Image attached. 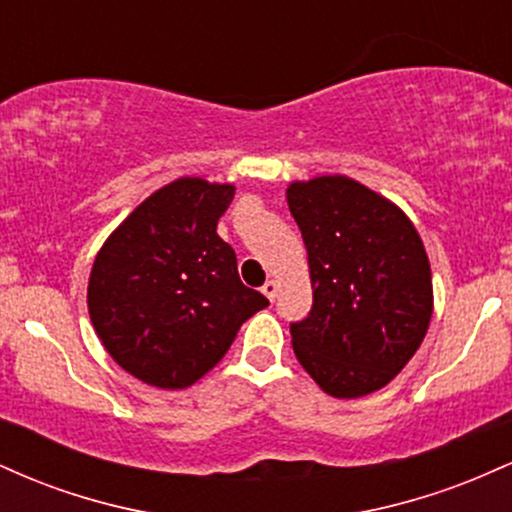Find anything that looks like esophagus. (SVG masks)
<instances>
[{"mask_svg":"<svg viewBox=\"0 0 512 512\" xmlns=\"http://www.w3.org/2000/svg\"><path fill=\"white\" fill-rule=\"evenodd\" d=\"M262 293H264V296L269 298V301H274L276 293H279V281H276V279H269L267 284L262 286Z\"/></svg>","mask_w":512,"mask_h":512,"instance_id":"obj_1","label":"esophagus"}]
</instances>
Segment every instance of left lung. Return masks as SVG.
<instances>
[{
	"label": "left lung",
	"mask_w": 512,
	"mask_h": 512,
	"mask_svg": "<svg viewBox=\"0 0 512 512\" xmlns=\"http://www.w3.org/2000/svg\"><path fill=\"white\" fill-rule=\"evenodd\" d=\"M286 202L308 252L313 310L291 325L305 373L337 399L402 373L433 315L424 240L392 199L349 175L293 180Z\"/></svg>",
	"instance_id": "8db88e82"
}]
</instances>
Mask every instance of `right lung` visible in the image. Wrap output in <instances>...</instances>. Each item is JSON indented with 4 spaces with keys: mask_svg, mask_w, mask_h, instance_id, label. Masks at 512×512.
I'll return each mask as SVG.
<instances>
[{
    "mask_svg": "<svg viewBox=\"0 0 512 512\" xmlns=\"http://www.w3.org/2000/svg\"><path fill=\"white\" fill-rule=\"evenodd\" d=\"M236 185L185 175L134 207L105 238L88 276V315L113 361L142 383L185 390L267 308L216 233Z\"/></svg>",
    "mask_w": 512,
    "mask_h": 512,
    "instance_id": "1",
    "label": "right lung"
}]
</instances>
